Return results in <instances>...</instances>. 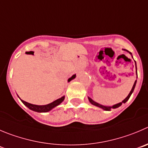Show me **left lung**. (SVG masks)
Here are the masks:
<instances>
[{
	"label": "left lung",
	"instance_id": "obj_1",
	"mask_svg": "<svg viewBox=\"0 0 148 148\" xmlns=\"http://www.w3.org/2000/svg\"><path fill=\"white\" fill-rule=\"evenodd\" d=\"M124 50H125V49H124ZM126 51L129 52V54H130L131 55H132V53H131V52H129V51H127V50H126ZM134 62H135V61H134ZM135 66H136V75H137V70H136V62H135ZM136 81H135L134 84V85H133V87H132V90H131V91H130V92H129V95H128V96L126 97L125 98V99H123V100L121 102H119V103L116 104V105H112V106H105V105H100V104L97 103V102H94V101L93 100V99H91V98H90V97H88V100H89V102H91V103L92 104V105H95V106H97V107H99V108H102V109H103L104 110L110 111V110L111 109H115V108H119V107H120L121 105H122V103H126V102H127L128 100H129V98H130L131 95H132V93H133L134 89V88H135V86H136Z\"/></svg>",
	"mask_w": 148,
	"mask_h": 148
}]
</instances>
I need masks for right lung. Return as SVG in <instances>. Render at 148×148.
<instances>
[{
	"label": "right lung",
	"instance_id": "right-lung-1",
	"mask_svg": "<svg viewBox=\"0 0 148 148\" xmlns=\"http://www.w3.org/2000/svg\"><path fill=\"white\" fill-rule=\"evenodd\" d=\"M75 78V75H73L71 78H69L68 82H70L71 80L74 79ZM64 96H63V97H62L61 98H60V99L54 101V102H51V103H49V104H48V105H33V104L28 103V102H25V101L22 100V99H21V101H22V103H23L25 106L27 107V108H29V109H30L31 110H33V111H35V112H49V111H50L51 110H52L53 108H54L55 107H57V105H59L60 104H61L62 102L64 101Z\"/></svg>",
	"mask_w": 148,
	"mask_h": 148
}]
</instances>
